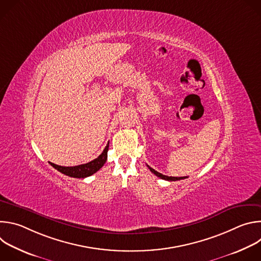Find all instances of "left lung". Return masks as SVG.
I'll use <instances>...</instances> for the list:
<instances>
[{"mask_svg": "<svg viewBox=\"0 0 261 261\" xmlns=\"http://www.w3.org/2000/svg\"><path fill=\"white\" fill-rule=\"evenodd\" d=\"M147 167H148V169H150L154 174H156L158 177H160V178H162V179H166V180H179V179H182V178H186L187 176H167V175H164V174H162V173H160V172H158V171H156L155 169H153L152 167H150L147 165Z\"/></svg>", "mask_w": 261, "mask_h": 261, "instance_id": "8db88e82", "label": "left lung"}]
</instances>
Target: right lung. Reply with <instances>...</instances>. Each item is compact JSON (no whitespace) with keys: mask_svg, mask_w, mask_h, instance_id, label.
<instances>
[{"mask_svg":"<svg viewBox=\"0 0 261 261\" xmlns=\"http://www.w3.org/2000/svg\"><path fill=\"white\" fill-rule=\"evenodd\" d=\"M108 146H109V142L107 143V145L105 146V148L103 150L102 154L94 159L93 161L86 163V164H82V165H77V166H60L57 164H54L51 162H49V164L55 167L57 170H59L60 172L71 176V177H77V178H85L87 176H90L92 174H94L95 172H97L106 162L107 160V151H108Z\"/></svg>","mask_w":261,"mask_h":261,"instance_id":"right-lung-1","label":"right lung"}]
</instances>
